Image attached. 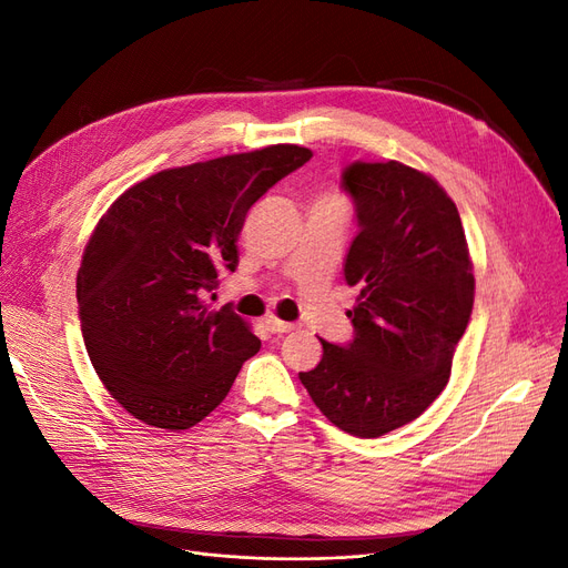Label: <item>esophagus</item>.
I'll use <instances>...</instances> for the list:
<instances>
[{"instance_id": "esophagus-1", "label": "esophagus", "mask_w": 568, "mask_h": 568, "mask_svg": "<svg viewBox=\"0 0 568 568\" xmlns=\"http://www.w3.org/2000/svg\"><path fill=\"white\" fill-rule=\"evenodd\" d=\"M267 329H270L272 334H288V332H294L296 326L291 324V322H282V320H277V317H270V320H267Z\"/></svg>"}]
</instances>
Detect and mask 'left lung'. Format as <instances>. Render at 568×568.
<instances>
[{
	"mask_svg": "<svg viewBox=\"0 0 568 568\" xmlns=\"http://www.w3.org/2000/svg\"><path fill=\"white\" fill-rule=\"evenodd\" d=\"M357 234L343 280L359 298L353 338L322 341L301 382L341 432L379 438L417 419L450 379L474 307L462 220L436 180L398 161H355L341 173Z\"/></svg>",
	"mask_w": 568,
	"mask_h": 568,
	"instance_id": "1",
	"label": "left lung"
}]
</instances>
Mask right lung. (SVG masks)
Masks as SVG:
<instances>
[{"instance_id":"1","label":"right lung","mask_w":568,"mask_h":568,"mask_svg":"<svg viewBox=\"0 0 568 568\" xmlns=\"http://www.w3.org/2000/svg\"><path fill=\"white\" fill-rule=\"evenodd\" d=\"M313 159L265 146L163 170L130 186L99 225L78 272L88 355L134 419L182 432L225 400L261 338L232 305L211 313L251 205Z\"/></svg>"}]
</instances>
